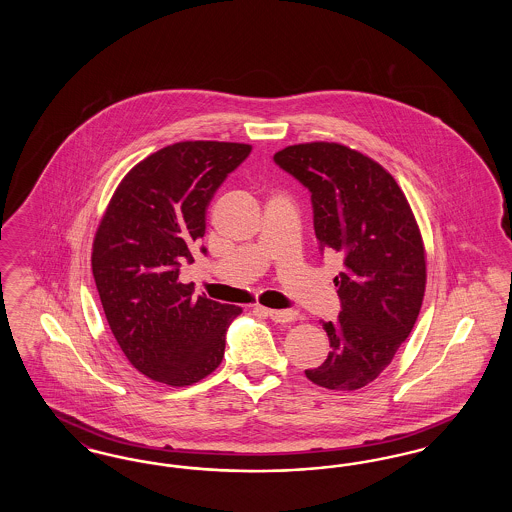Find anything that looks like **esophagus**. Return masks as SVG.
<instances>
[{"mask_svg":"<svg viewBox=\"0 0 512 512\" xmlns=\"http://www.w3.org/2000/svg\"><path fill=\"white\" fill-rule=\"evenodd\" d=\"M267 315L278 324H290L299 317L297 311H286V309H282V311L280 309H268Z\"/></svg>","mask_w":512,"mask_h":512,"instance_id":"esophagus-1","label":"esophagus"}]
</instances>
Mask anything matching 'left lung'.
Returning <instances> with one entry per match:
<instances>
[{
  "label": "left lung",
  "mask_w": 512,
  "mask_h": 512,
  "mask_svg": "<svg viewBox=\"0 0 512 512\" xmlns=\"http://www.w3.org/2000/svg\"><path fill=\"white\" fill-rule=\"evenodd\" d=\"M274 161L311 190L320 249L343 255L334 278L338 320L324 322L332 351L305 376L326 390L376 380L409 338L426 290V249L413 209L380 163L336 142H307Z\"/></svg>",
  "instance_id": "left-lung-1"
}]
</instances>
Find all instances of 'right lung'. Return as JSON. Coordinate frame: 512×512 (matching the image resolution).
<instances>
[{
    "instance_id": "1",
    "label": "right lung",
    "mask_w": 512,
    "mask_h": 512,
    "mask_svg": "<svg viewBox=\"0 0 512 512\" xmlns=\"http://www.w3.org/2000/svg\"><path fill=\"white\" fill-rule=\"evenodd\" d=\"M249 153V144L213 140L163 147L126 172L99 220L92 272L103 313L128 363L155 382L184 388L209 376L242 315L194 299L178 272L194 261L211 197Z\"/></svg>"
}]
</instances>
